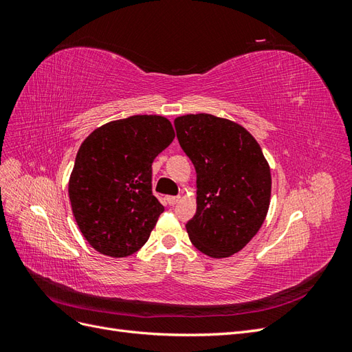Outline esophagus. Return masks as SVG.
Instances as JSON below:
<instances>
[{"label":"esophagus","instance_id":"esophagus-1","mask_svg":"<svg viewBox=\"0 0 352 352\" xmlns=\"http://www.w3.org/2000/svg\"><path fill=\"white\" fill-rule=\"evenodd\" d=\"M179 199H180V197H167L166 198V201L168 202V206H175Z\"/></svg>","mask_w":352,"mask_h":352}]
</instances>
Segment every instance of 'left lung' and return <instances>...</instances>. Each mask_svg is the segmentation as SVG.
<instances>
[{
    "instance_id": "obj_1",
    "label": "left lung",
    "mask_w": 352,
    "mask_h": 352,
    "mask_svg": "<svg viewBox=\"0 0 352 352\" xmlns=\"http://www.w3.org/2000/svg\"><path fill=\"white\" fill-rule=\"evenodd\" d=\"M177 140L197 172L190 242L211 258L239 252L260 230L272 197L261 146L243 126L207 113L175 119Z\"/></svg>"
}]
</instances>
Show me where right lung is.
<instances>
[{
  "label": "right lung",
  "instance_id": "1",
  "mask_svg": "<svg viewBox=\"0 0 352 352\" xmlns=\"http://www.w3.org/2000/svg\"><path fill=\"white\" fill-rule=\"evenodd\" d=\"M173 140L168 119L140 114L105 123L82 142L69 198L94 250L122 258L144 247L164 211L153 195L151 166Z\"/></svg>",
  "mask_w": 352,
  "mask_h": 352
}]
</instances>
